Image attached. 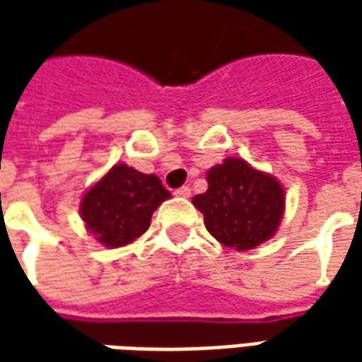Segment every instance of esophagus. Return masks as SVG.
<instances>
[{
    "mask_svg": "<svg viewBox=\"0 0 362 362\" xmlns=\"http://www.w3.org/2000/svg\"><path fill=\"white\" fill-rule=\"evenodd\" d=\"M174 196L189 197V196H192V189H189V186H182V188L174 189Z\"/></svg>",
    "mask_w": 362,
    "mask_h": 362,
    "instance_id": "esophagus-1",
    "label": "esophagus"
}]
</instances>
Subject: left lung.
<instances>
[{"label":"left lung","mask_w":362,"mask_h":362,"mask_svg":"<svg viewBox=\"0 0 362 362\" xmlns=\"http://www.w3.org/2000/svg\"><path fill=\"white\" fill-rule=\"evenodd\" d=\"M209 188L192 202L221 244L236 250L256 248L275 235L285 209V192L273 176L243 158H227L207 173Z\"/></svg>","instance_id":"8db88e82"}]
</instances>
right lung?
Masks as SVG:
<instances>
[{"mask_svg": "<svg viewBox=\"0 0 362 362\" xmlns=\"http://www.w3.org/2000/svg\"><path fill=\"white\" fill-rule=\"evenodd\" d=\"M168 197L170 192L155 174L116 165L85 194L81 217L98 243L118 248L149 228L153 211Z\"/></svg>", "mask_w": 362, "mask_h": 362, "instance_id": "add662e5", "label": "right lung"}]
</instances>
